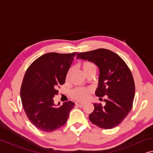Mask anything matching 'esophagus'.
<instances>
[{"label": "esophagus", "instance_id": "obj_1", "mask_svg": "<svg viewBox=\"0 0 153 153\" xmlns=\"http://www.w3.org/2000/svg\"><path fill=\"white\" fill-rule=\"evenodd\" d=\"M84 103L83 102H79V101H77L76 103V105L77 106H78V107H82V106L84 105Z\"/></svg>", "mask_w": 153, "mask_h": 153}]
</instances>
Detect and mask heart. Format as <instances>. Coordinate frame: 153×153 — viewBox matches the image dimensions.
Listing matches in <instances>:
<instances>
[{"label":"heart","mask_w":153,"mask_h":153,"mask_svg":"<svg viewBox=\"0 0 153 153\" xmlns=\"http://www.w3.org/2000/svg\"><path fill=\"white\" fill-rule=\"evenodd\" d=\"M80 66L82 67V70L84 74H86V76L88 73L93 71H97V67L95 65L93 62L90 61H84L82 62ZM71 69H69L68 71L66 76V79L68 80L69 78L70 74H71ZM91 90L88 88H80V87H78V88H74L70 93V95H71L73 99H76L77 101H84L88 97L90 93H91Z\"/></svg>","instance_id":"heart-1"}]
</instances>
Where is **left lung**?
I'll use <instances>...</instances> for the list:
<instances>
[{"label":"left lung","instance_id":"left-lung-1","mask_svg":"<svg viewBox=\"0 0 153 153\" xmlns=\"http://www.w3.org/2000/svg\"><path fill=\"white\" fill-rule=\"evenodd\" d=\"M77 58L97 65L100 74L95 94L107 96L105 105L94 104L90 120L105 129L120 125L131 110L135 96V82L129 67L117 54L104 48L79 53Z\"/></svg>","mask_w":153,"mask_h":153}]
</instances>
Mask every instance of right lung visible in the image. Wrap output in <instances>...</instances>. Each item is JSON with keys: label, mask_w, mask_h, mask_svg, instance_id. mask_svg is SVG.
<instances>
[{"label": "right lung", "mask_w": 153, "mask_h": 153, "mask_svg": "<svg viewBox=\"0 0 153 153\" xmlns=\"http://www.w3.org/2000/svg\"><path fill=\"white\" fill-rule=\"evenodd\" d=\"M76 54L47 53L33 62L25 73L20 89L22 104L28 120L42 131H54L63 126L74 108L71 101L56 106L54 97L65 84Z\"/></svg>", "instance_id": "add662e5"}]
</instances>
